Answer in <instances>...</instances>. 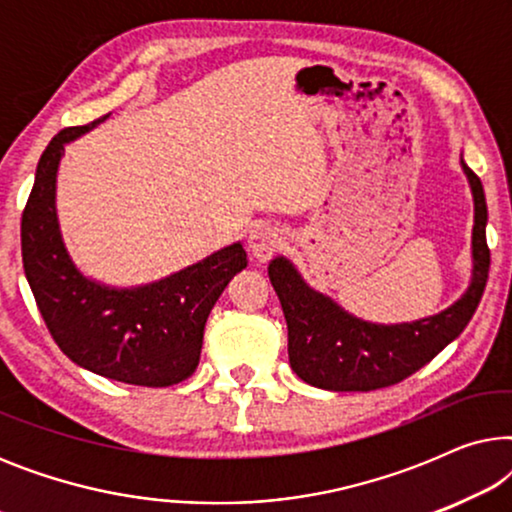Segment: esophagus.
<instances>
[{
  "label": "esophagus",
  "instance_id": "esophagus-1",
  "mask_svg": "<svg viewBox=\"0 0 512 512\" xmlns=\"http://www.w3.org/2000/svg\"><path fill=\"white\" fill-rule=\"evenodd\" d=\"M279 247H282V230L277 226L261 223L249 233V249L258 261H268Z\"/></svg>",
  "mask_w": 512,
  "mask_h": 512
}]
</instances>
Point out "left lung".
I'll list each match as a JSON object with an SVG mask.
<instances>
[{
	"label": "left lung",
	"instance_id": "8db88e82",
	"mask_svg": "<svg viewBox=\"0 0 512 512\" xmlns=\"http://www.w3.org/2000/svg\"><path fill=\"white\" fill-rule=\"evenodd\" d=\"M459 163L473 195V268L466 291L438 314L403 324L366 321L312 289L289 258H272L268 275L289 328V363L300 380L328 391L391 387L426 366L468 326L489 275L487 202L478 174L464 156Z\"/></svg>",
	"mask_w": 512,
	"mask_h": 512
}]
</instances>
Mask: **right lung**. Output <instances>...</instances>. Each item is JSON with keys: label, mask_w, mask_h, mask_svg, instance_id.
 Listing matches in <instances>:
<instances>
[{"label": "right lung", "mask_w": 512, "mask_h": 512, "mask_svg": "<svg viewBox=\"0 0 512 512\" xmlns=\"http://www.w3.org/2000/svg\"><path fill=\"white\" fill-rule=\"evenodd\" d=\"M90 125L58 132L41 153L23 212V268L41 317L76 366L139 387H170L198 368L209 312L247 251L233 242L202 261L139 286H111L83 275L60 230L58 167L65 146Z\"/></svg>", "instance_id": "1"}]
</instances>
